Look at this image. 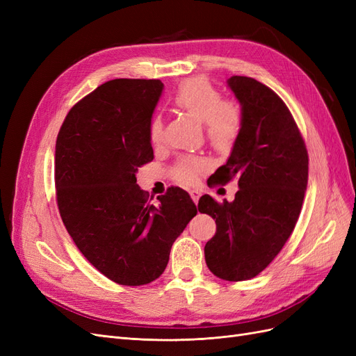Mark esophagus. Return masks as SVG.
Returning <instances> with one entry per match:
<instances>
[{
  "instance_id": "esophagus-1",
  "label": "esophagus",
  "mask_w": 356,
  "mask_h": 356,
  "mask_svg": "<svg viewBox=\"0 0 356 356\" xmlns=\"http://www.w3.org/2000/svg\"><path fill=\"white\" fill-rule=\"evenodd\" d=\"M190 196H191L193 202H195V203L197 204L199 197H200V191H199V190H191V191H190Z\"/></svg>"
}]
</instances>
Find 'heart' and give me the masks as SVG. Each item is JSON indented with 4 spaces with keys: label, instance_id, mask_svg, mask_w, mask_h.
I'll return each mask as SVG.
<instances>
[{
    "label": "heart",
    "instance_id": "heart-1",
    "mask_svg": "<svg viewBox=\"0 0 356 356\" xmlns=\"http://www.w3.org/2000/svg\"><path fill=\"white\" fill-rule=\"evenodd\" d=\"M172 105L179 111L197 118L204 124V134L209 144L217 149H225L239 134L242 114L239 106L224 101L220 90L204 79H188L182 81L170 96ZM148 136L154 145L163 141V122L154 115L148 123ZM204 168L200 159H184L175 168V179L191 184Z\"/></svg>",
    "mask_w": 356,
    "mask_h": 356
}]
</instances>
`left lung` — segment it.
<instances>
[{
  "mask_svg": "<svg viewBox=\"0 0 356 356\" xmlns=\"http://www.w3.org/2000/svg\"><path fill=\"white\" fill-rule=\"evenodd\" d=\"M229 88L242 106V123L227 163L209 178H238L234 200L204 195L199 212L217 222L204 245L209 270L224 281H248L270 264L293 233L307 187L309 156L288 106L263 83L233 75Z\"/></svg>",
  "mask_w": 356,
  "mask_h": 356,
  "instance_id": "8db88e82",
  "label": "left lung"
}]
</instances>
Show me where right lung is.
<instances>
[{
  "label": "right lung",
  "instance_id": "1",
  "mask_svg": "<svg viewBox=\"0 0 356 356\" xmlns=\"http://www.w3.org/2000/svg\"><path fill=\"white\" fill-rule=\"evenodd\" d=\"M161 90L160 80L106 81L72 106L56 139L60 218L88 261L127 286L165 272L172 245L197 213L179 187L157 196L156 207L136 184L138 168L154 159L148 123Z\"/></svg>",
  "mask_w": 356,
  "mask_h": 356
}]
</instances>
